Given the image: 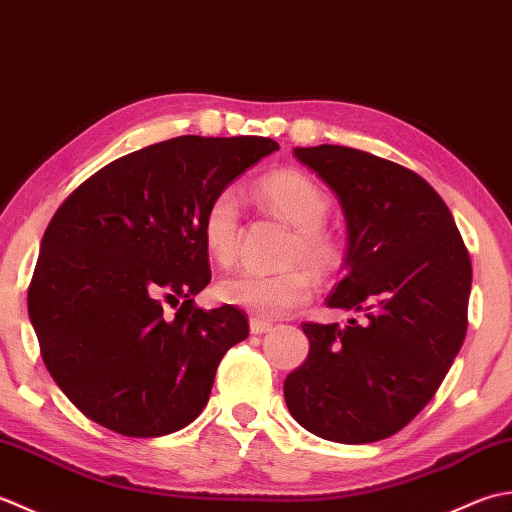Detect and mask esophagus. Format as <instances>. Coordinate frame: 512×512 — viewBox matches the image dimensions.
Wrapping results in <instances>:
<instances>
[{
  "instance_id": "obj_1",
  "label": "esophagus",
  "mask_w": 512,
  "mask_h": 512,
  "mask_svg": "<svg viewBox=\"0 0 512 512\" xmlns=\"http://www.w3.org/2000/svg\"><path fill=\"white\" fill-rule=\"evenodd\" d=\"M249 331H252L254 336H260V333L271 331V322L260 320V318H252V320H249Z\"/></svg>"
}]
</instances>
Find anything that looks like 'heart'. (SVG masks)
<instances>
[{
    "mask_svg": "<svg viewBox=\"0 0 512 512\" xmlns=\"http://www.w3.org/2000/svg\"><path fill=\"white\" fill-rule=\"evenodd\" d=\"M260 201L296 227L287 263H307L316 271H329L336 263V243L325 232L329 196L322 187L298 170L267 174L256 185ZM203 245L216 263H234L241 243V201L234 187L218 190L201 216ZM314 276L294 267L280 274L234 271L216 285V294L227 305L241 307L258 318H280L309 302L314 296Z\"/></svg>",
    "mask_w": 512,
    "mask_h": 512,
    "instance_id": "b5f03b06",
    "label": "heart"
}]
</instances>
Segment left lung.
<instances>
[{"mask_svg":"<svg viewBox=\"0 0 512 512\" xmlns=\"http://www.w3.org/2000/svg\"><path fill=\"white\" fill-rule=\"evenodd\" d=\"M294 154L336 192L347 218V274L327 305L367 320L302 325L309 356L287 375V409L325 440L378 442L404 429L451 369L468 325L471 258L420 174L342 145Z\"/></svg>","mask_w":512,"mask_h":512,"instance_id":"obj_1","label":"left lung"}]
</instances>
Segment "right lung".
Returning a JSON list of instances; mask_svg holds the SVG:
<instances>
[{"label": "right lung", "instance_id": "right-lung-1", "mask_svg": "<svg viewBox=\"0 0 512 512\" xmlns=\"http://www.w3.org/2000/svg\"><path fill=\"white\" fill-rule=\"evenodd\" d=\"M278 143L176 137L108 163L52 216L28 287L41 358L77 409L128 437L194 422L227 349L249 336L232 305L198 309L210 283L201 216ZM179 306L170 315L165 306Z\"/></svg>", "mask_w": 512, "mask_h": 512}]
</instances>
